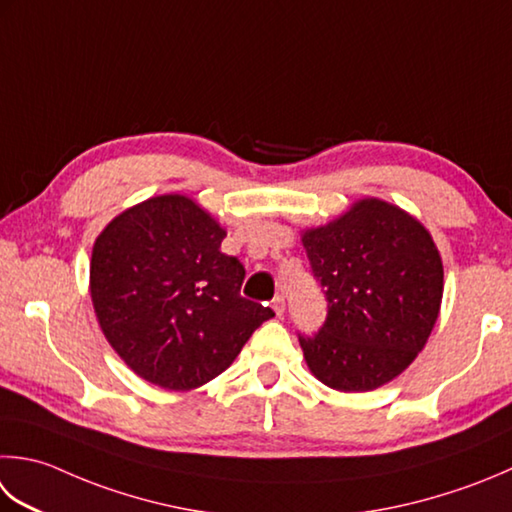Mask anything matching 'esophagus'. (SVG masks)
<instances>
[{
    "instance_id": "esophagus-1",
    "label": "esophagus",
    "mask_w": 512,
    "mask_h": 512,
    "mask_svg": "<svg viewBox=\"0 0 512 512\" xmlns=\"http://www.w3.org/2000/svg\"><path fill=\"white\" fill-rule=\"evenodd\" d=\"M273 310H275V315H277V317H282V315H284L286 302H284V297H282V295H277V297L273 299Z\"/></svg>"
}]
</instances>
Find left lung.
Instances as JSON below:
<instances>
[{"instance_id": "left-lung-1", "label": "left lung", "mask_w": 512, "mask_h": 512, "mask_svg": "<svg viewBox=\"0 0 512 512\" xmlns=\"http://www.w3.org/2000/svg\"><path fill=\"white\" fill-rule=\"evenodd\" d=\"M328 302L324 326L299 335L319 382L366 393L413 364L442 306L444 266L428 230L406 210L366 197L302 235Z\"/></svg>"}]
</instances>
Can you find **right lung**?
<instances>
[{
  "label": "right lung",
  "instance_id": "1",
  "mask_svg": "<svg viewBox=\"0 0 512 512\" xmlns=\"http://www.w3.org/2000/svg\"><path fill=\"white\" fill-rule=\"evenodd\" d=\"M226 230L184 195L124 210L95 239L90 297L108 344L146 382L193 390L233 364L275 317L239 295L246 270Z\"/></svg>",
  "mask_w": 512,
  "mask_h": 512
}]
</instances>
